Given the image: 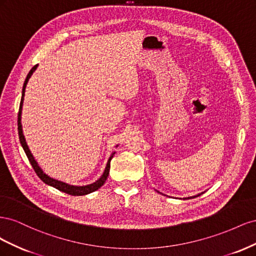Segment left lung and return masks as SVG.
<instances>
[{
	"label": "left lung",
	"instance_id": "obj_1",
	"mask_svg": "<svg viewBox=\"0 0 256 256\" xmlns=\"http://www.w3.org/2000/svg\"><path fill=\"white\" fill-rule=\"evenodd\" d=\"M203 193H204V192H202V193H198V196H189V198H184V200H187V198H196V196H200V194H203Z\"/></svg>",
	"mask_w": 256,
	"mask_h": 256
}]
</instances>
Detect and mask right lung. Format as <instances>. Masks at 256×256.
I'll return each instance as SVG.
<instances>
[{"instance_id": "add662e5", "label": "right lung", "mask_w": 256, "mask_h": 256, "mask_svg": "<svg viewBox=\"0 0 256 256\" xmlns=\"http://www.w3.org/2000/svg\"><path fill=\"white\" fill-rule=\"evenodd\" d=\"M38 65H35L32 69H30V72L26 76V79L24 81V84H23V88H22V97H21V102H20V108H19V113H18V134H19V140H20V143H21V146L23 147V150H24L26 156H28V159L30 161V164H32L34 171L36 172L37 176L40 178V180L44 182L47 184L49 186H51V187L56 188L62 192L64 193H67V194H70V196H85V194H88V193H92L94 192L96 190H98L106 182L108 176H109V172H110V162H111V159L113 158L114 156V152H112V154L110 156L109 160H108V164L106 166V168H104V174L100 176V178L98 180H96L95 182L92 184H86V186H72V184H66V182H63L60 180H54V178H51L50 176H48L47 174H46L42 168L38 166L37 161L35 160V158L33 157L32 152H30L28 146L26 144V138L24 136H23V131H22V125H21V113H22V106H23V100H24V92H26V84L30 78V76L33 74V72L36 70ZM116 147H118V145H116Z\"/></svg>"}]
</instances>
